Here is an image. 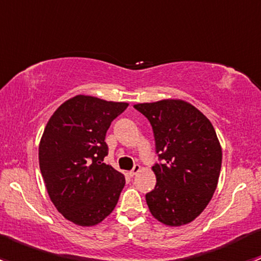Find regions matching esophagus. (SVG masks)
<instances>
[{
	"mask_svg": "<svg viewBox=\"0 0 261 261\" xmlns=\"http://www.w3.org/2000/svg\"><path fill=\"white\" fill-rule=\"evenodd\" d=\"M140 170H141V167H140V165H139V164H135V165H134L133 169H131L130 172H128V174H130L131 177H134V175L138 174V173L140 172Z\"/></svg>",
	"mask_w": 261,
	"mask_h": 261,
	"instance_id": "obj_1",
	"label": "esophagus"
}]
</instances>
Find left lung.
Wrapping results in <instances>:
<instances>
[{
    "label": "left lung",
    "instance_id": "obj_1",
    "mask_svg": "<svg viewBox=\"0 0 261 261\" xmlns=\"http://www.w3.org/2000/svg\"><path fill=\"white\" fill-rule=\"evenodd\" d=\"M149 120L162 163L152 167L156 184L146 193L151 215L167 226L198 217L211 201L222 163V149L211 121L181 99L138 103Z\"/></svg>",
    "mask_w": 261,
    "mask_h": 261
}]
</instances>
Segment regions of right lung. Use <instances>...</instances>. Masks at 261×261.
Wrapping results in <instances>:
<instances>
[{"instance_id": "right-lung-1", "label": "right lung", "mask_w": 261, "mask_h": 261, "mask_svg": "<svg viewBox=\"0 0 261 261\" xmlns=\"http://www.w3.org/2000/svg\"><path fill=\"white\" fill-rule=\"evenodd\" d=\"M126 102L78 96L58 107L39 145V165L57 210L70 222L94 226L117 204L125 177L103 163L105 138Z\"/></svg>"}]
</instances>
